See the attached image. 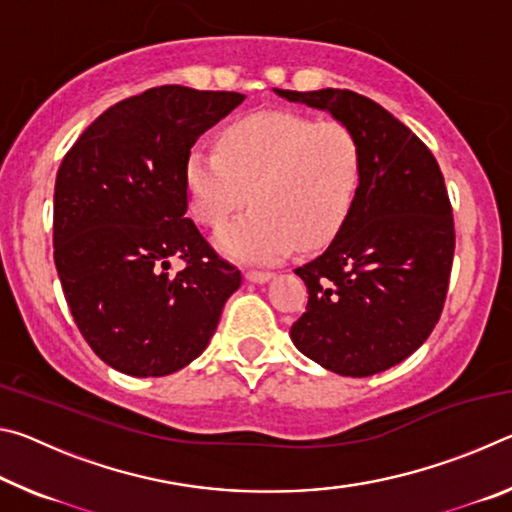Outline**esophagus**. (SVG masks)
<instances>
[{
	"instance_id": "1",
	"label": "esophagus",
	"mask_w": 512,
	"mask_h": 512,
	"mask_svg": "<svg viewBox=\"0 0 512 512\" xmlns=\"http://www.w3.org/2000/svg\"><path fill=\"white\" fill-rule=\"evenodd\" d=\"M246 280L255 282V284H264L268 280H273V273H268V271H246Z\"/></svg>"
}]
</instances>
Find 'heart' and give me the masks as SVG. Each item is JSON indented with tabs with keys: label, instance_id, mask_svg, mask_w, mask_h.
<instances>
[{
	"label": "heart",
	"instance_id": "b5f03b06",
	"mask_svg": "<svg viewBox=\"0 0 512 512\" xmlns=\"http://www.w3.org/2000/svg\"><path fill=\"white\" fill-rule=\"evenodd\" d=\"M361 176L359 140L341 121L262 110L232 121L219 151L194 146L185 187L194 216L219 228L248 196L255 207L216 235L223 255L271 264L325 246L348 216Z\"/></svg>",
	"mask_w": 512,
	"mask_h": 512
}]
</instances>
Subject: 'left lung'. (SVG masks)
<instances>
[{"mask_svg": "<svg viewBox=\"0 0 512 512\" xmlns=\"http://www.w3.org/2000/svg\"><path fill=\"white\" fill-rule=\"evenodd\" d=\"M275 94L329 112L361 149L348 216L325 253L296 268L309 302L291 341L336 375H377L411 357L443 311L454 259L443 173L427 146L368 97L334 88Z\"/></svg>", "mask_w": 512, "mask_h": 512, "instance_id": "1", "label": "left lung"}]
</instances>
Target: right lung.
<instances>
[{
  "instance_id": "add662e5",
  "label": "right lung",
  "mask_w": 512,
  "mask_h": 512,
  "mask_svg": "<svg viewBox=\"0 0 512 512\" xmlns=\"http://www.w3.org/2000/svg\"><path fill=\"white\" fill-rule=\"evenodd\" d=\"M239 92L162 85L108 108L60 164L54 262L76 327L124 375L164 377L201 354L241 273L187 214L185 162ZM186 268L170 273V259Z\"/></svg>"
}]
</instances>
